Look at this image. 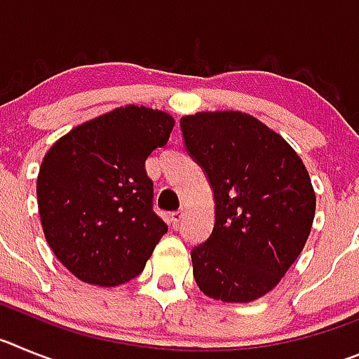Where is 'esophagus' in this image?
Returning a JSON list of instances; mask_svg holds the SVG:
<instances>
[{
  "label": "esophagus",
  "mask_w": 359,
  "mask_h": 359,
  "mask_svg": "<svg viewBox=\"0 0 359 359\" xmlns=\"http://www.w3.org/2000/svg\"><path fill=\"white\" fill-rule=\"evenodd\" d=\"M182 215H183V212H182V210L170 212V223H172L174 226H177V223H180V221H182Z\"/></svg>",
  "instance_id": "34e87169"
}]
</instances>
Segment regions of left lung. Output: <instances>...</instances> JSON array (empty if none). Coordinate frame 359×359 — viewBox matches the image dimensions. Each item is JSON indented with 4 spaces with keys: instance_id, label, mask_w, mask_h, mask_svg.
<instances>
[{
    "instance_id": "obj_1",
    "label": "left lung",
    "mask_w": 359,
    "mask_h": 359,
    "mask_svg": "<svg viewBox=\"0 0 359 359\" xmlns=\"http://www.w3.org/2000/svg\"><path fill=\"white\" fill-rule=\"evenodd\" d=\"M180 126L215 201L214 230L190 252L196 284L215 300L252 302L304 250L316 207L309 174L280 135L241 111L196 113Z\"/></svg>"
}]
</instances>
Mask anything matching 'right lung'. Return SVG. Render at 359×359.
<instances>
[{
    "label": "right lung",
    "mask_w": 359,
    "mask_h": 359,
    "mask_svg": "<svg viewBox=\"0 0 359 359\" xmlns=\"http://www.w3.org/2000/svg\"><path fill=\"white\" fill-rule=\"evenodd\" d=\"M172 128L163 111L118 107L72 129L44 154L37 176L44 237L82 282L126 284L167 233L152 210L145 160L169 142Z\"/></svg>",
    "instance_id": "1"
}]
</instances>
